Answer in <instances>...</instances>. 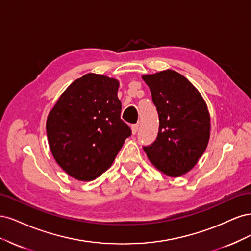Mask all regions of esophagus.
<instances>
[{
  "instance_id": "obj_1",
  "label": "esophagus",
  "mask_w": 251,
  "mask_h": 251,
  "mask_svg": "<svg viewBox=\"0 0 251 251\" xmlns=\"http://www.w3.org/2000/svg\"><path fill=\"white\" fill-rule=\"evenodd\" d=\"M131 128H132V134H133V135H135L136 133H137V131H138L139 125H137V124H136V125H133Z\"/></svg>"
}]
</instances>
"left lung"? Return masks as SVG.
Listing matches in <instances>:
<instances>
[{
  "label": "left lung",
  "mask_w": 251,
  "mask_h": 251,
  "mask_svg": "<svg viewBox=\"0 0 251 251\" xmlns=\"http://www.w3.org/2000/svg\"><path fill=\"white\" fill-rule=\"evenodd\" d=\"M159 115L156 141L144 151L151 163L169 177L191 171L207 148L210 115L203 96L180 73L166 69L144 74Z\"/></svg>",
  "instance_id": "8db88e82"
}]
</instances>
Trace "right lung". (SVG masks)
<instances>
[{"label":"right lung","mask_w":251,"mask_h":251,"mask_svg":"<svg viewBox=\"0 0 251 251\" xmlns=\"http://www.w3.org/2000/svg\"><path fill=\"white\" fill-rule=\"evenodd\" d=\"M116 78L96 73L74 80L48 114L46 130L51 153L69 176L92 181L111 168L131 136L120 119Z\"/></svg>","instance_id":"1"}]
</instances>
